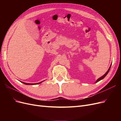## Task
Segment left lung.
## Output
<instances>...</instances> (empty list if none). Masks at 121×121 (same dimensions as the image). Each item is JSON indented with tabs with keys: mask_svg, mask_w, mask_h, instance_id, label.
Segmentation results:
<instances>
[{
	"mask_svg": "<svg viewBox=\"0 0 121 121\" xmlns=\"http://www.w3.org/2000/svg\"><path fill=\"white\" fill-rule=\"evenodd\" d=\"M111 65H112V64H111ZM111 66L109 67V69H108V71L107 72H106L105 74L104 75L102 76V77H100L99 78H98V79L96 80V82H98V81H99L100 80H102V79H104V78L106 76H107V75L108 74V72H109V69H110V68H111Z\"/></svg>",
	"mask_w": 121,
	"mask_h": 121,
	"instance_id": "1",
	"label": "left lung"
}]
</instances>
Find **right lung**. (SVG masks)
<instances>
[{"instance_id": "obj_1", "label": "right lung", "mask_w": 121, "mask_h": 121, "mask_svg": "<svg viewBox=\"0 0 121 121\" xmlns=\"http://www.w3.org/2000/svg\"><path fill=\"white\" fill-rule=\"evenodd\" d=\"M22 83H24V84H26V85H34V84H38L39 83H41L42 82H39V83H36V84H33V83H25V82H21Z\"/></svg>"}]
</instances>
